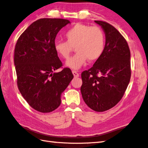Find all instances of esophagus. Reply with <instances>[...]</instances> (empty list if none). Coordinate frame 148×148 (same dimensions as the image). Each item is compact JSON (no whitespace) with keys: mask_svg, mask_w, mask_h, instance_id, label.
<instances>
[{"mask_svg":"<svg viewBox=\"0 0 148 148\" xmlns=\"http://www.w3.org/2000/svg\"><path fill=\"white\" fill-rule=\"evenodd\" d=\"M72 73H73V74L74 77H79V73L77 72V71H72Z\"/></svg>","mask_w":148,"mask_h":148,"instance_id":"obj_1","label":"esophagus"}]
</instances>
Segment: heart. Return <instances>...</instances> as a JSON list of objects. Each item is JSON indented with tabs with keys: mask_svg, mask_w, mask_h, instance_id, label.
Listing matches in <instances>:
<instances>
[{
	"mask_svg": "<svg viewBox=\"0 0 148 148\" xmlns=\"http://www.w3.org/2000/svg\"><path fill=\"white\" fill-rule=\"evenodd\" d=\"M66 41H56L54 47L62 58L67 59L75 47L77 53L66 62V66L79 69L86 63L97 60L103 53L105 34L98 27L77 23L65 32Z\"/></svg>",
	"mask_w": 148,
	"mask_h": 148,
	"instance_id": "1",
	"label": "heart"
}]
</instances>
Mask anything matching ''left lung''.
<instances>
[{
	"mask_svg": "<svg viewBox=\"0 0 148 148\" xmlns=\"http://www.w3.org/2000/svg\"><path fill=\"white\" fill-rule=\"evenodd\" d=\"M105 34V50L94 66L82 73L81 92L86 104L96 112H104L123 96L131 79V53L127 42L107 22L95 21Z\"/></svg>",
	"mask_w": 148,
	"mask_h": 148,
	"instance_id": "left-lung-1",
	"label": "left lung"
}]
</instances>
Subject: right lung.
Instances as JSON below:
<instances>
[{
	"label": "right lung",
	"mask_w": 148,
	"mask_h": 148,
	"mask_svg": "<svg viewBox=\"0 0 148 148\" xmlns=\"http://www.w3.org/2000/svg\"><path fill=\"white\" fill-rule=\"evenodd\" d=\"M67 19L43 18L32 23L20 36L14 51V64L19 92L31 107L51 112L61 103V94L73 78L64 68L54 50V41Z\"/></svg>",
	"instance_id": "right-lung-1"
}]
</instances>
